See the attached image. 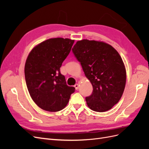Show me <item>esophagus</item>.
<instances>
[{
	"mask_svg": "<svg viewBox=\"0 0 149 149\" xmlns=\"http://www.w3.org/2000/svg\"><path fill=\"white\" fill-rule=\"evenodd\" d=\"M74 86V88H75V89L77 90V89H78V88H79V84H78V83H76V84H75V85Z\"/></svg>",
	"mask_w": 149,
	"mask_h": 149,
	"instance_id": "obj_1",
	"label": "esophagus"
}]
</instances>
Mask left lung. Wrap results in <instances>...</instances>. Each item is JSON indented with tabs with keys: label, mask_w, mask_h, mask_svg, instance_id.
<instances>
[{
	"label": "left lung",
	"mask_w": 149,
	"mask_h": 149,
	"mask_svg": "<svg viewBox=\"0 0 149 149\" xmlns=\"http://www.w3.org/2000/svg\"><path fill=\"white\" fill-rule=\"evenodd\" d=\"M93 86V93L86 97L88 107L96 112L111 109L123 95L126 71L118 52L110 45L94 40H83L72 48Z\"/></svg>",
	"instance_id": "8db88e82"
}]
</instances>
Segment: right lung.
Here are the masks:
<instances>
[{
	"instance_id": "1",
	"label": "right lung",
	"mask_w": 149,
	"mask_h": 149,
	"mask_svg": "<svg viewBox=\"0 0 149 149\" xmlns=\"http://www.w3.org/2000/svg\"><path fill=\"white\" fill-rule=\"evenodd\" d=\"M74 40L55 38L45 40L30 53L25 77L31 97L39 107L49 112L61 111L75 88L66 84L60 67L69 55Z\"/></svg>"
}]
</instances>
